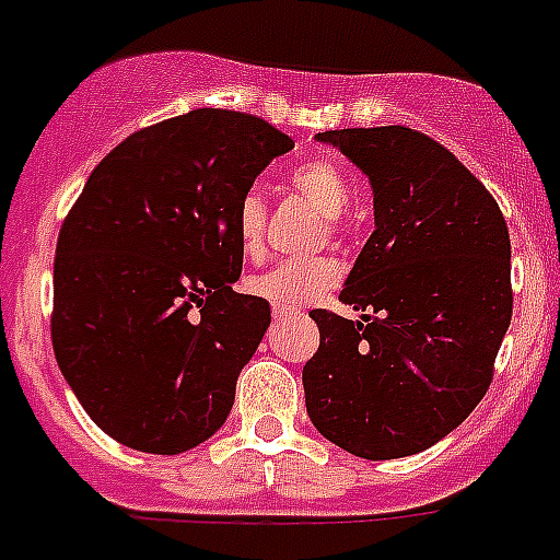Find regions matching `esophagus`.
I'll use <instances>...</instances> for the list:
<instances>
[{
	"label": "esophagus",
	"instance_id": "obj_1",
	"mask_svg": "<svg viewBox=\"0 0 560 560\" xmlns=\"http://www.w3.org/2000/svg\"><path fill=\"white\" fill-rule=\"evenodd\" d=\"M298 315V310H290V306H273V317L276 320H287V317Z\"/></svg>",
	"mask_w": 560,
	"mask_h": 560
}]
</instances>
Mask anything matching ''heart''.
Wrapping results in <instances>:
<instances>
[{"instance_id": "b5f03b06", "label": "heart", "mask_w": 560, "mask_h": 560, "mask_svg": "<svg viewBox=\"0 0 560 560\" xmlns=\"http://www.w3.org/2000/svg\"><path fill=\"white\" fill-rule=\"evenodd\" d=\"M290 185L295 187L326 221V232L339 237L342 226L337 218L351 203V182L339 165L323 156L301 162L290 174ZM265 221L268 207L259 187H248L234 207V237L243 254L256 256L265 248ZM342 276L337 259L331 256H310V259H284L270 270L254 273L245 279L250 295L265 298L273 306H301L312 304L328 287H334Z\"/></svg>"}]
</instances>
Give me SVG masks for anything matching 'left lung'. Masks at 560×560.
Instances as JSON below:
<instances>
[{"label": "left lung", "instance_id": "obj_1", "mask_svg": "<svg viewBox=\"0 0 560 560\" xmlns=\"http://www.w3.org/2000/svg\"><path fill=\"white\" fill-rule=\"evenodd\" d=\"M373 185L375 232L339 292L373 312L312 310L320 348L304 368L317 431L370 462L436 445L483 400L511 323L505 218L453 151L409 127L317 135Z\"/></svg>", "mask_w": 560, "mask_h": 560}]
</instances>
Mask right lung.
Returning a JSON list of instances; mask_svg holds the SVG:
<instances>
[{"instance_id": "right-lung-1", "label": "right lung", "mask_w": 560, "mask_h": 560, "mask_svg": "<svg viewBox=\"0 0 560 560\" xmlns=\"http://www.w3.org/2000/svg\"><path fill=\"white\" fill-rule=\"evenodd\" d=\"M292 138L232 109H190L115 145L62 221L51 345L91 420L176 456L226 422L270 326L243 270L234 207Z\"/></svg>"}]
</instances>
